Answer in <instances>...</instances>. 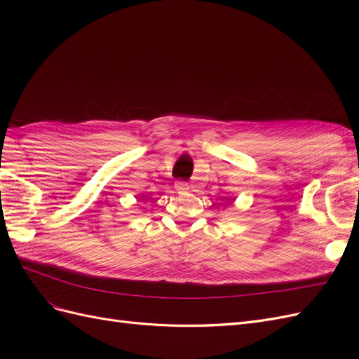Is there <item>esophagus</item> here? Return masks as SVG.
I'll list each match as a JSON object with an SVG mask.
<instances>
[{
  "label": "esophagus",
  "instance_id": "obj_1",
  "mask_svg": "<svg viewBox=\"0 0 359 359\" xmlns=\"http://www.w3.org/2000/svg\"><path fill=\"white\" fill-rule=\"evenodd\" d=\"M175 190L178 193H187L190 190V186H189L187 182H184V181H177L175 182Z\"/></svg>",
  "mask_w": 359,
  "mask_h": 359
}]
</instances>
